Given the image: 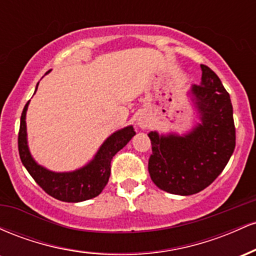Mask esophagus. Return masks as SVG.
<instances>
[{"label": "esophagus", "mask_w": 256, "mask_h": 256, "mask_svg": "<svg viewBox=\"0 0 256 256\" xmlns=\"http://www.w3.org/2000/svg\"><path fill=\"white\" fill-rule=\"evenodd\" d=\"M137 124L140 126V128H148L149 126V124H150V122H149V119L146 118V116H140V118H138V122H137Z\"/></svg>", "instance_id": "obj_1"}]
</instances>
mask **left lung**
Here are the masks:
<instances>
[{"mask_svg":"<svg viewBox=\"0 0 256 256\" xmlns=\"http://www.w3.org/2000/svg\"><path fill=\"white\" fill-rule=\"evenodd\" d=\"M201 84L192 88L201 124L183 137L148 134L152 150L148 162L152 180L161 190L176 195L198 194L212 184L236 146L230 95L210 67L201 64Z\"/></svg>","mask_w":256,"mask_h":256,"instance_id":"obj_1","label":"left lung"}]
</instances>
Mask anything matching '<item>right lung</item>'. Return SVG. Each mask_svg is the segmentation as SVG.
<instances>
[{
  "label": "right lung",
  "instance_id": "1",
  "mask_svg": "<svg viewBox=\"0 0 256 256\" xmlns=\"http://www.w3.org/2000/svg\"><path fill=\"white\" fill-rule=\"evenodd\" d=\"M28 106V102L25 104L20 118L18 148L22 165L34 182L48 195L64 202H80L100 195L110 179L112 158L136 134L134 128L128 126L122 130L114 132L104 140L94 160L83 168L73 172L55 173L37 165L28 152L25 122Z\"/></svg>",
  "mask_w": 256,
  "mask_h": 256
}]
</instances>
